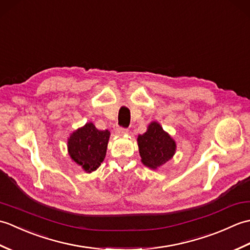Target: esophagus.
Returning <instances> with one entry per match:
<instances>
[{
  "label": "esophagus",
  "mask_w": 250,
  "mask_h": 250,
  "mask_svg": "<svg viewBox=\"0 0 250 250\" xmlns=\"http://www.w3.org/2000/svg\"><path fill=\"white\" fill-rule=\"evenodd\" d=\"M126 133H128V130H126V129H124V128H117L116 129V134L118 136H124Z\"/></svg>",
  "instance_id": "esophagus-1"
}]
</instances>
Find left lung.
<instances>
[{"label":"left lung","mask_w":250,"mask_h":250,"mask_svg":"<svg viewBox=\"0 0 250 250\" xmlns=\"http://www.w3.org/2000/svg\"><path fill=\"white\" fill-rule=\"evenodd\" d=\"M142 163L151 169L162 167L174 157L176 142L158 121H151L144 134L137 136Z\"/></svg>","instance_id":"8db88e82"}]
</instances>
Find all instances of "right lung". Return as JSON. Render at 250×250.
Listing matches in <instances>:
<instances>
[{"mask_svg": "<svg viewBox=\"0 0 250 250\" xmlns=\"http://www.w3.org/2000/svg\"><path fill=\"white\" fill-rule=\"evenodd\" d=\"M109 136L108 130L100 131L92 122H87L67 139L68 156L86 173L97 171L104 161Z\"/></svg>", "mask_w": 250, "mask_h": 250, "instance_id": "1", "label": "right lung"}]
</instances>
